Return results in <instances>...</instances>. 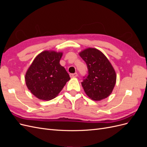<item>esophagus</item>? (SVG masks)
Returning a JSON list of instances; mask_svg holds the SVG:
<instances>
[{
    "label": "esophagus",
    "mask_w": 147,
    "mask_h": 147,
    "mask_svg": "<svg viewBox=\"0 0 147 147\" xmlns=\"http://www.w3.org/2000/svg\"><path fill=\"white\" fill-rule=\"evenodd\" d=\"M70 77H77L78 76L77 73H74V74H70Z\"/></svg>",
    "instance_id": "esophagus-1"
}]
</instances>
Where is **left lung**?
I'll return each mask as SVG.
<instances>
[{"label":"left lung","mask_w":147,"mask_h":147,"mask_svg":"<svg viewBox=\"0 0 147 147\" xmlns=\"http://www.w3.org/2000/svg\"><path fill=\"white\" fill-rule=\"evenodd\" d=\"M85 62L88 74L82 82L87 96L94 100H100L112 93L116 83V73L106 56L96 48H89L80 53Z\"/></svg>","instance_id":"obj_1"}]
</instances>
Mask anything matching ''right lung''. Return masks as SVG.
I'll list each match as a JSON object with an SVG mask.
<instances>
[{
    "label": "right lung",
    "mask_w": 147,
    "mask_h": 147,
    "mask_svg": "<svg viewBox=\"0 0 147 147\" xmlns=\"http://www.w3.org/2000/svg\"><path fill=\"white\" fill-rule=\"evenodd\" d=\"M62 56V53L44 51L35 57L26 72V85L39 99H54L70 79L59 64Z\"/></svg>",
    "instance_id": "1"
}]
</instances>
